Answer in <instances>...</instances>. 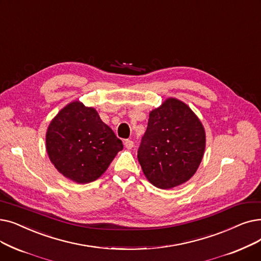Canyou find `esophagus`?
<instances>
[{
  "instance_id": "esophagus-1",
  "label": "esophagus",
  "mask_w": 261,
  "mask_h": 261,
  "mask_svg": "<svg viewBox=\"0 0 261 261\" xmlns=\"http://www.w3.org/2000/svg\"><path fill=\"white\" fill-rule=\"evenodd\" d=\"M123 144H124V147H126L127 149H132L133 148V145H134V143L132 141H130V140H126Z\"/></svg>"
}]
</instances>
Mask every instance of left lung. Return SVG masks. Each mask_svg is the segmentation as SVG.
Masks as SVG:
<instances>
[{"instance_id":"8db88e82","label":"left lung","mask_w":261,"mask_h":261,"mask_svg":"<svg viewBox=\"0 0 261 261\" xmlns=\"http://www.w3.org/2000/svg\"><path fill=\"white\" fill-rule=\"evenodd\" d=\"M205 147V129L194 112L182 101L168 98L149 113L138 159L149 182L166 190L196 173Z\"/></svg>"}]
</instances>
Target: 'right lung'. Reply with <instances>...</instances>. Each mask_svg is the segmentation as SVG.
Masks as SVG:
<instances>
[{"instance_id": "obj_1", "label": "right lung", "mask_w": 261, "mask_h": 261, "mask_svg": "<svg viewBox=\"0 0 261 261\" xmlns=\"http://www.w3.org/2000/svg\"><path fill=\"white\" fill-rule=\"evenodd\" d=\"M122 147V142L101 120L98 112L80 101L62 109L46 134L51 162L63 176L76 184L98 179Z\"/></svg>"}]
</instances>
